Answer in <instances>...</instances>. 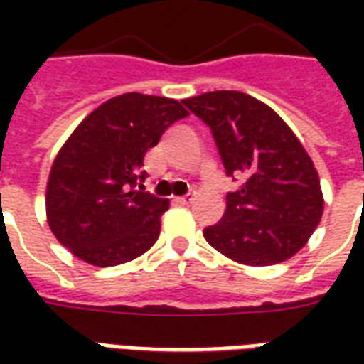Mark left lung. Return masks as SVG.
<instances>
[{"label":"left lung","mask_w":364,"mask_h":364,"mask_svg":"<svg viewBox=\"0 0 364 364\" xmlns=\"http://www.w3.org/2000/svg\"><path fill=\"white\" fill-rule=\"evenodd\" d=\"M187 114L175 99L124 93L99 105L70 134L46 183V222L77 259L112 267L156 244L166 193L146 189L144 156Z\"/></svg>","instance_id":"8db88e82"}]
</instances>
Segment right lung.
<instances>
[{"label":"right lung","instance_id":"1","mask_svg":"<svg viewBox=\"0 0 364 364\" xmlns=\"http://www.w3.org/2000/svg\"><path fill=\"white\" fill-rule=\"evenodd\" d=\"M187 107L213 130L226 173L240 175L220 222L205 230L206 242L252 267L296 255L323 214L320 177L296 134L242 91L203 93Z\"/></svg>","mask_w":364,"mask_h":364}]
</instances>
